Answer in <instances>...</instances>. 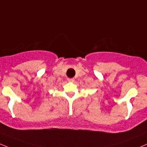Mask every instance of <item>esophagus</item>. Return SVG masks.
Returning a JSON list of instances; mask_svg holds the SVG:
<instances>
[{"mask_svg": "<svg viewBox=\"0 0 147 147\" xmlns=\"http://www.w3.org/2000/svg\"><path fill=\"white\" fill-rule=\"evenodd\" d=\"M74 81H75L74 79H68V82H74Z\"/></svg>", "mask_w": 147, "mask_h": 147, "instance_id": "1", "label": "esophagus"}]
</instances>
